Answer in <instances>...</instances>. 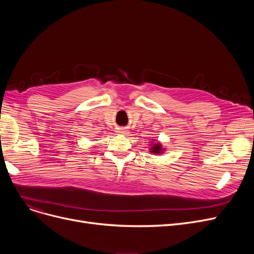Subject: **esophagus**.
Segmentation results:
<instances>
[{
	"mask_svg": "<svg viewBox=\"0 0 254 254\" xmlns=\"http://www.w3.org/2000/svg\"><path fill=\"white\" fill-rule=\"evenodd\" d=\"M117 130H118L119 134H122V135H125V134H127V130L126 128H124V127H119Z\"/></svg>",
	"mask_w": 254,
	"mask_h": 254,
	"instance_id": "obj_1",
	"label": "esophagus"
}]
</instances>
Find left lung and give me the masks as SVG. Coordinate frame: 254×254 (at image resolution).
Returning a JSON list of instances; mask_svg holds the SVG:
<instances>
[{
  "label": "left lung",
  "instance_id": "1",
  "mask_svg": "<svg viewBox=\"0 0 254 254\" xmlns=\"http://www.w3.org/2000/svg\"><path fill=\"white\" fill-rule=\"evenodd\" d=\"M151 143V147H150V152L154 153V154H161L164 152V148L163 145L159 142H150Z\"/></svg>",
  "mask_w": 254,
  "mask_h": 254
}]
</instances>
